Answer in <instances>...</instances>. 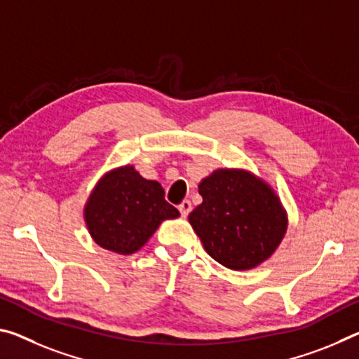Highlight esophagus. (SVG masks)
I'll return each mask as SVG.
<instances>
[{
	"mask_svg": "<svg viewBox=\"0 0 359 359\" xmlns=\"http://www.w3.org/2000/svg\"><path fill=\"white\" fill-rule=\"evenodd\" d=\"M179 210H180L182 217H187V215H189L190 210H191V203H190L189 200L182 201V203L179 204Z\"/></svg>",
	"mask_w": 359,
	"mask_h": 359,
	"instance_id": "34e87169",
	"label": "esophagus"
}]
</instances>
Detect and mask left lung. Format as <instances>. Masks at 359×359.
Segmentation results:
<instances>
[{
	"mask_svg": "<svg viewBox=\"0 0 359 359\" xmlns=\"http://www.w3.org/2000/svg\"><path fill=\"white\" fill-rule=\"evenodd\" d=\"M198 189L203 203L189 222L210 257L230 270H251L270 259L287 230V215L266 182L226 168Z\"/></svg>",
	"mask_w": 359,
	"mask_h": 359,
	"instance_id": "1",
	"label": "left lung"
}]
</instances>
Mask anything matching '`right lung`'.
Returning <instances> with one entry per match:
<instances>
[{"label":"right lung","mask_w":359,"mask_h":359,"mask_svg":"<svg viewBox=\"0 0 359 359\" xmlns=\"http://www.w3.org/2000/svg\"><path fill=\"white\" fill-rule=\"evenodd\" d=\"M179 215L164 200L161 184L144 179L129 164L107 172L84 206V222L93 240L121 255L137 252L163 220Z\"/></svg>","instance_id":"right-lung-1"}]
</instances>
